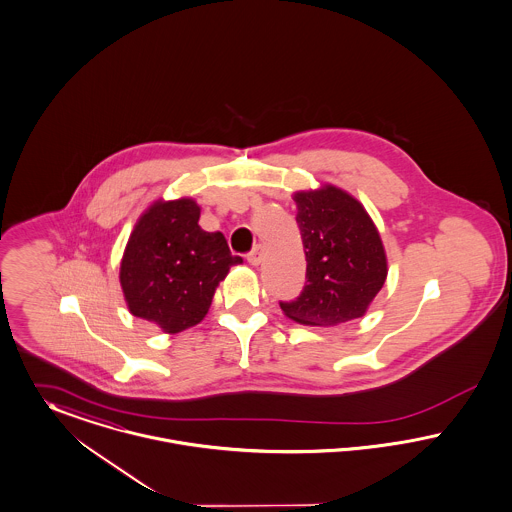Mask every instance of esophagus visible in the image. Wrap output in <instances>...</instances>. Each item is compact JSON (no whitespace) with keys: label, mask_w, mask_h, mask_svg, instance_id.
Segmentation results:
<instances>
[{"label":"esophagus","mask_w":512,"mask_h":512,"mask_svg":"<svg viewBox=\"0 0 512 512\" xmlns=\"http://www.w3.org/2000/svg\"><path fill=\"white\" fill-rule=\"evenodd\" d=\"M263 255H265V249H263L261 243H257V245L251 249V253L247 255V263L253 265V267H259L261 261H263Z\"/></svg>","instance_id":"1"}]
</instances>
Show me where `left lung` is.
Instances as JSON below:
<instances>
[{
  "mask_svg": "<svg viewBox=\"0 0 512 512\" xmlns=\"http://www.w3.org/2000/svg\"><path fill=\"white\" fill-rule=\"evenodd\" d=\"M294 201L307 282L298 300L280 303L284 315L311 327L360 319L389 272L375 222L354 195L331 183L296 191Z\"/></svg>",
  "mask_w": 512,
  "mask_h": 512,
  "instance_id": "obj_1",
  "label": "left lung"
}]
</instances>
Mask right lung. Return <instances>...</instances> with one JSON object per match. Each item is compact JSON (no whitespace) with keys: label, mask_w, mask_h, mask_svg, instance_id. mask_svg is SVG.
Masks as SVG:
<instances>
[{"label":"right lung","mask_w":512,"mask_h":512,"mask_svg":"<svg viewBox=\"0 0 512 512\" xmlns=\"http://www.w3.org/2000/svg\"><path fill=\"white\" fill-rule=\"evenodd\" d=\"M201 207L181 197L158 199L139 216L120 263V284L131 315L168 334L199 325L218 284L240 265L220 232L199 226Z\"/></svg>","instance_id":"1"}]
</instances>
